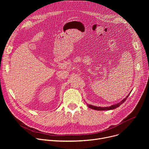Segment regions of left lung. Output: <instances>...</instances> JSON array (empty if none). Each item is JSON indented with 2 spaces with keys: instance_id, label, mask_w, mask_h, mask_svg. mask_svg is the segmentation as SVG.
<instances>
[{
  "instance_id": "obj_1",
  "label": "left lung",
  "mask_w": 149,
  "mask_h": 149,
  "mask_svg": "<svg viewBox=\"0 0 149 149\" xmlns=\"http://www.w3.org/2000/svg\"><path fill=\"white\" fill-rule=\"evenodd\" d=\"M130 94L127 95L124 99H123V100H121V102L117 103V104H116L114 105H111L110 107H96V106H94V105H88V107H90V109H93V110H100V111H104V110H113V109H115L117 107H118L119 106L122 104L125 100L126 99L128 98V97L129 96Z\"/></svg>"
}]
</instances>
